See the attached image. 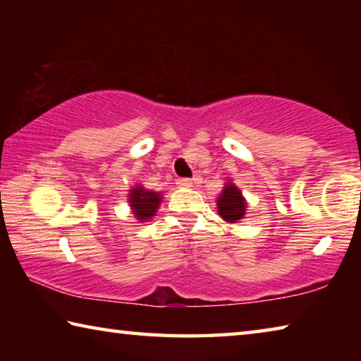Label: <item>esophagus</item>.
I'll use <instances>...</instances> for the list:
<instances>
[{"instance_id": "obj_1", "label": "esophagus", "mask_w": 361, "mask_h": 361, "mask_svg": "<svg viewBox=\"0 0 361 361\" xmlns=\"http://www.w3.org/2000/svg\"><path fill=\"white\" fill-rule=\"evenodd\" d=\"M176 185H178L180 188H191L192 181L189 178H178V180H176Z\"/></svg>"}]
</instances>
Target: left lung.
Instances as JSON below:
<instances>
[{"label": "left lung", "instance_id": "1", "mask_svg": "<svg viewBox=\"0 0 361 361\" xmlns=\"http://www.w3.org/2000/svg\"><path fill=\"white\" fill-rule=\"evenodd\" d=\"M247 199L239 188H237L232 180L224 183L223 191L219 192L216 200L218 215L221 216L226 223L235 224L247 215Z\"/></svg>", "mask_w": 361, "mask_h": 361}]
</instances>
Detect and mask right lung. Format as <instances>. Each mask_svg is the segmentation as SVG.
Masks as SVG:
<instances>
[{
    "label": "right lung",
    "instance_id": "obj_1",
    "mask_svg": "<svg viewBox=\"0 0 361 361\" xmlns=\"http://www.w3.org/2000/svg\"><path fill=\"white\" fill-rule=\"evenodd\" d=\"M127 197H129L127 202H129L133 216H135V219H138L140 223L151 221V218L156 216L159 205L162 202L161 192L146 189L143 185H140V183H137L135 186L129 189Z\"/></svg>",
    "mask_w": 361,
    "mask_h": 361
}]
</instances>
